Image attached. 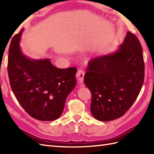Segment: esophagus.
Masks as SVG:
<instances>
[{"mask_svg": "<svg viewBox=\"0 0 154 154\" xmlns=\"http://www.w3.org/2000/svg\"><path fill=\"white\" fill-rule=\"evenodd\" d=\"M84 76H85V71L82 69H79L77 71L76 74L77 79L78 80V82L79 83H83L84 81Z\"/></svg>", "mask_w": 154, "mask_h": 154, "instance_id": "obj_1", "label": "esophagus"}]
</instances>
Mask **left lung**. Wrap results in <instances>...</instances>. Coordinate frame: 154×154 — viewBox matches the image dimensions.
I'll return each mask as SVG.
<instances>
[{"mask_svg": "<svg viewBox=\"0 0 154 154\" xmlns=\"http://www.w3.org/2000/svg\"><path fill=\"white\" fill-rule=\"evenodd\" d=\"M88 65L84 82L91 93L93 116L103 122L123 116L135 102L144 80L143 51L138 38L128 32L115 52L92 59Z\"/></svg>", "mask_w": 154, "mask_h": 154, "instance_id": "1", "label": "left lung"}]
</instances>
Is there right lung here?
Here are the masks:
<instances>
[{
  "instance_id": "1",
  "label": "right lung",
  "mask_w": 154,
  "mask_h": 154,
  "mask_svg": "<svg viewBox=\"0 0 154 154\" xmlns=\"http://www.w3.org/2000/svg\"><path fill=\"white\" fill-rule=\"evenodd\" d=\"M23 29L12 38L9 48L10 84L26 112L42 121L60 118L67 96L76 85L77 68H56L50 59L33 60L23 54L20 46Z\"/></svg>"
}]
</instances>
